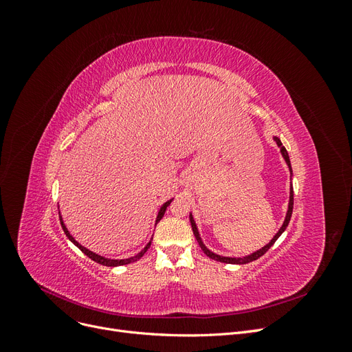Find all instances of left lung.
<instances>
[{
    "label": "left lung",
    "mask_w": 352,
    "mask_h": 352,
    "mask_svg": "<svg viewBox=\"0 0 352 352\" xmlns=\"http://www.w3.org/2000/svg\"><path fill=\"white\" fill-rule=\"evenodd\" d=\"M274 141H276V144H278V146L280 148L282 157L285 158V162H286L287 167H289V172H291V175H292L291 160H289V155H287L286 148L282 145V142H280V140H279L278 136H274ZM292 208H294V189H292V186H291V192H289V204H287L286 217H285V221H283L282 228L279 229V232L276 233V235L273 236V239H272L267 245H264V247H263L261 250L255 251V252H252V254H250V255H245V257H223V255H219V254L211 252V251L206 247L204 242H202V239H201V236H199V232H198V228H197V223H195V220H194V217H192V212H190V214H189V220H190V226H192V232H194V235H195V238H197V241H198V243H199V247H201V250H202V251H204V254L207 255V257H210V258H212V260H216V261H220V263H229V264H247V263H251V261H254V260L260 258L261 255H264L265 252H267V251L270 250L272 245H273L276 241H278V238H279V236L282 235V233L285 232V229L287 228V225H289V220H291V216H292Z\"/></svg>",
    "instance_id": "1"
}]
</instances>
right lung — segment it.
I'll list each match as a JSON object with an SVG mask.
<instances>
[{"label": "right lung", "mask_w": 352, "mask_h": 352, "mask_svg": "<svg viewBox=\"0 0 352 352\" xmlns=\"http://www.w3.org/2000/svg\"><path fill=\"white\" fill-rule=\"evenodd\" d=\"M170 202H172V199H168V201H166L164 204L160 207V210H158V214H157V219H155V225L157 223L163 219V216H164V212H166V210H167V207L170 206ZM58 216H60V223H61V228H63V230H65V233H66V236L76 245V247L85 254V255H88V257L91 258V260H94L95 263H98V264H102V265H107V267H117V265H124V264H131V263H133V261H138L140 260L142 255L148 251V248H150V245H151V241L148 242L146 245H145V248L142 250V251H140L138 252L136 255H133V257H131V258H123V260H113V258H105V257H102V255H98V254H95V252H92L91 250H88V248H85V247H82V245L74 239L72 235H70V232L67 230V228H66V225H65V221H63V217H61V214H60V211H58Z\"/></svg>", "instance_id": "add662e5"}]
</instances>
